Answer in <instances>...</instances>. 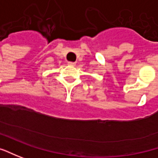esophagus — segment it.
<instances>
[{"label":"esophagus","instance_id":"1","mask_svg":"<svg viewBox=\"0 0 158 158\" xmlns=\"http://www.w3.org/2000/svg\"><path fill=\"white\" fill-rule=\"evenodd\" d=\"M68 65H70V66H75V65H76V63L75 62H68Z\"/></svg>","mask_w":158,"mask_h":158}]
</instances>
